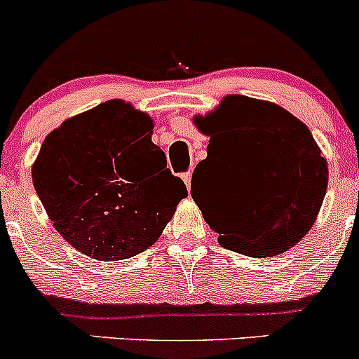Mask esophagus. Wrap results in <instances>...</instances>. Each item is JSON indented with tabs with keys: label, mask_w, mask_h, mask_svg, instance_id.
<instances>
[{
	"label": "esophagus",
	"mask_w": 359,
	"mask_h": 359,
	"mask_svg": "<svg viewBox=\"0 0 359 359\" xmlns=\"http://www.w3.org/2000/svg\"><path fill=\"white\" fill-rule=\"evenodd\" d=\"M182 180H184V182H186L187 189H189V187H191V172L182 173Z\"/></svg>",
	"instance_id": "obj_1"
}]
</instances>
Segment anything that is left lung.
<instances>
[{"label":"left lung","instance_id":"left-lung-1","mask_svg":"<svg viewBox=\"0 0 359 359\" xmlns=\"http://www.w3.org/2000/svg\"><path fill=\"white\" fill-rule=\"evenodd\" d=\"M198 128L210 135L201 177L213 161H236L241 180L229 210L196 201L220 245L250 257L287 252L314 224L328 184L327 161L309 128L276 104L229 95Z\"/></svg>","mask_w":359,"mask_h":359}]
</instances>
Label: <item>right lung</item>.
Listing matches in <instances>:
<instances>
[{
	"label": "right lung",
	"mask_w": 359,
	"mask_h": 359,
	"mask_svg": "<svg viewBox=\"0 0 359 359\" xmlns=\"http://www.w3.org/2000/svg\"><path fill=\"white\" fill-rule=\"evenodd\" d=\"M151 133L149 116L109 100L45 139L32 184L55 229L78 252L97 260L144 252L187 196Z\"/></svg>",
	"instance_id": "obj_1"
}]
</instances>
